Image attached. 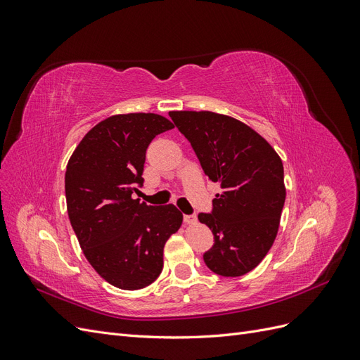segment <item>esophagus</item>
Instances as JSON below:
<instances>
[{"label": "esophagus", "mask_w": 360, "mask_h": 360, "mask_svg": "<svg viewBox=\"0 0 360 360\" xmlns=\"http://www.w3.org/2000/svg\"><path fill=\"white\" fill-rule=\"evenodd\" d=\"M183 221H184V224H195V222H197V216H195V214H184Z\"/></svg>", "instance_id": "esophagus-1"}]
</instances>
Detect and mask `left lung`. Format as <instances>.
I'll list each match as a JSON object with an SVG mask.
<instances>
[{"instance_id": "8db88e82", "label": "left lung", "mask_w": 360, "mask_h": 360, "mask_svg": "<svg viewBox=\"0 0 360 360\" xmlns=\"http://www.w3.org/2000/svg\"><path fill=\"white\" fill-rule=\"evenodd\" d=\"M204 174L219 183L212 213L198 219L214 243L204 263L216 275L237 278L254 270L274 245L285 202L279 155L252 127L212 111H171Z\"/></svg>"}]
</instances>
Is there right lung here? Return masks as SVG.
Returning a JSON list of instances; mask_svg holds the SVG:
<instances>
[{
    "label": "right lung",
    "instance_id": "right-lung-1",
    "mask_svg": "<svg viewBox=\"0 0 360 360\" xmlns=\"http://www.w3.org/2000/svg\"><path fill=\"white\" fill-rule=\"evenodd\" d=\"M151 112L111 115L97 123L72 153L64 188L68 213L93 269L122 290L150 285L163 267V248L183 214L174 204L147 205L132 193L143 184L146 150L172 129Z\"/></svg>",
    "mask_w": 360,
    "mask_h": 360
}]
</instances>
